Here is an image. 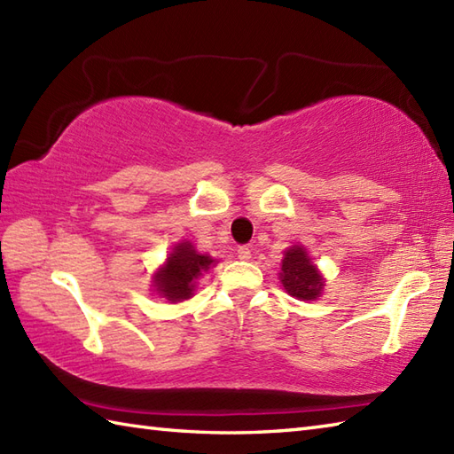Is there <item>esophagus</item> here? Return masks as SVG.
Returning a JSON list of instances; mask_svg holds the SVG:
<instances>
[{
    "label": "esophagus",
    "instance_id": "esophagus-1",
    "mask_svg": "<svg viewBox=\"0 0 454 454\" xmlns=\"http://www.w3.org/2000/svg\"><path fill=\"white\" fill-rule=\"evenodd\" d=\"M238 257L242 259V262H249V259H252V249H249L247 246H239L238 247Z\"/></svg>",
    "mask_w": 454,
    "mask_h": 454
}]
</instances>
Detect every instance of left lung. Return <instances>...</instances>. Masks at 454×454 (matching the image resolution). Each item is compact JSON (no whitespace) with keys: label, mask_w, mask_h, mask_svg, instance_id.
<instances>
[{"label":"left lung","mask_w":454,"mask_h":454,"mask_svg":"<svg viewBox=\"0 0 454 454\" xmlns=\"http://www.w3.org/2000/svg\"><path fill=\"white\" fill-rule=\"evenodd\" d=\"M281 283L285 291L298 301H316L322 294L324 277L302 246L288 247L281 265Z\"/></svg>","instance_id":"8db88e82"}]
</instances>
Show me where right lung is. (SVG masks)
I'll list each match as a JSON object with an SVG mask.
<instances>
[{
	"instance_id": "right-lung-1",
	"label": "right lung",
	"mask_w": 454,
	"mask_h": 454,
	"mask_svg": "<svg viewBox=\"0 0 454 454\" xmlns=\"http://www.w3.org/2000/svg\"><path fill=\"white\" fill-rule=\"evenodd\" d=\"M215 259L199 254L191 242H179L173 246L168 262L153 275V288L171 302L187 301L195 293V281L208 271Z\"/></svg>"
}]
</instances>
